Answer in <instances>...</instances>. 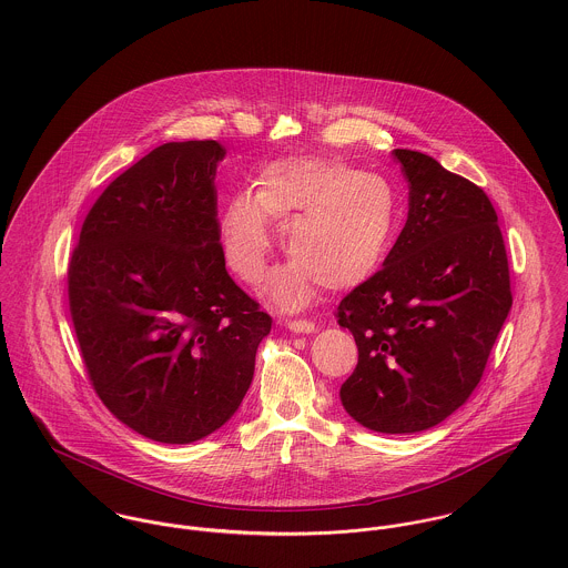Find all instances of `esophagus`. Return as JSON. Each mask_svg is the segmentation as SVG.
I'll return each mask as SVG.
<instances>
[{"mask_svg":"<svg viewBox=\"0 0 568 568\" xmlns=\"http://www.w3.org/2000/svg\"><path fill=\"white\" fill-rule=\"evenodd\" d=\"M286 325L291 332H297V334H311L315 332V324L308 322V320H286Z\"/></svg>","mask_w":568,"mask_h":568,"instance_id":"34e87169","label":"esophagus"}]
</instances>
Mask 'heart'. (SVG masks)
<instances>
[{
	"label": "heart",
	"mask_w": 568,
	"mask_h": 568,
	"mask_svg": "<svg viewBox=\"0 0 568 568\" xmlns=\"http://www.w3.org/2000/svg\"><path fill=\"white\" fill-rule=\"evenodd\" d=\"M398 219L396 187L376 172L324 158L268 163L253 192L234 194L219 219L227 266L246 284L264 277L280 223V266L268 291L284 308L306 306L320 284L341 291L369 277L383 262Z\"/></svg>",
	"instance_id": "heart-1"
}]
</instances>
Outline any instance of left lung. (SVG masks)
<instances>
[{
	"instance_id": "8db88e82",
	"label": "left lung",
	"mask_w": 568,
	"mask_h": 568,
	"mask_svg": "<svg viewBox=\"0 0 568 568\" xmlns=\"http://www.w3.org/2000/svg\"><path fill=\"white\" fill-rule=\"evenodd\" d=\"M408 181L405 230L336 322L358 363L341 403L378 433L426 430L479 385L511 308L509 266L486 192L433 158L396 149Z\"/></svg>"
}]
</instances>
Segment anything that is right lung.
Segmentation results:
<instances>
[{
	"label": "right lung",
	"mask_w": 568,
	"mask_h": 568,
	"mask_svg": "<svg viewBox=\"0 0 568 568\" xmlns=\"http://www.w3.org/2000/svg\"><path fill=\"white\" fill-rule=\"evenodd\" d=\"M214 140L168 142L124 170L82 223L68 268L87 376L135 433L190 444L221 428L253 381L273 320L230 277Z\"/></svg>",
	"instance_id": "add662e5"
}]
</instances>
